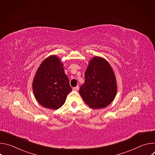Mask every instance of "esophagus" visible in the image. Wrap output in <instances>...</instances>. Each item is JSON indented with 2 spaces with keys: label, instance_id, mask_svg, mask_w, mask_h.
Wrapping results in <instances>:
<instances>
[{
  "label": "esophagus",
  "instance_id": "1",
  "mask_svg": "<svg viewBox=\"0 0 155 155\" xmlns=\"http://www.w3.org/2000/svg\"><path fill=\"white\" fill-rule=\"evenodd\" d=\"M72 90H74V91H78V90H79V86H77L76 87H74L73 88H72Z\"/></svg>",
  "mask_w": 155,
  "mask_h": 155
}]
</instances>
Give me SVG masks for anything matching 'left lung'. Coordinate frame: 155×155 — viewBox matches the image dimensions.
Segmentation results:
<instances>
[{"instance_id": "obj_1", "label": "left lung", "mask_w": 155, "mask_h": 155, "mask_svg": "<svg viewBox=\"0 0 155 155\" xmlns=\"http://www.w3.org/2000/svg\"><path fill=\"white\" fill-rule=\"evenodd\" d=\"M84 79L79 93L91 108H105L114 101L117 93L116 80L111 66L106 60L94 57L89 63Z\"/></svg>"}]
</instances>
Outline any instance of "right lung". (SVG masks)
Segmentation results:
<instances>
[{"label":"right lung","instance_id":"right-lung-1","mask_svg":"<svg viewBox=\"0 0 155 155\" xmlns=\"http://www.w3.org/2000/svg\"><path fill=\"white\" fill-rule=\"evenodd\" d=\"M34 96L42 106L58 109L72 91L63 65L56 56L44 60L38 69L33 81Z\"/></svg>","mask_w":155,"mask_h":155}]
</instances>
